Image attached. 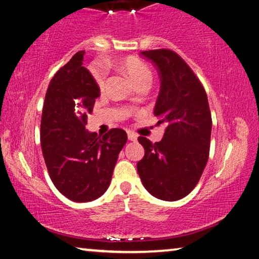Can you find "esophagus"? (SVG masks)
<instances>
[{
	"mask_svg": "<svg viewBox=\"0 0 259 259\" xmlns=\"http://www.w3.org/2000/svg\"><path fill=\"white\" fill-rule=\"evenodd\" d=\"M128 138H129V141L135 142V141H137V135L133 133V131H128Z\"/></svg>",
	"mask_w": 259,
	"mask_h": 259,
	"instance_id": "34e87169",
	"label": "esophagus"
}]
</instances>
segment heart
<instances>
[{"mask_svg": "<svg viewBox=\"0 0 259 259\" xmlns=\"http://www.w3.org/2000/svg\"><path fill=\"white\" fill-rule=\"evenodd\" d=\"M116 64L122 71H124L130 76V79L133 80L135 84L145 80H151V71H150V68L144 63H142L141 60H138L137 58L126 57L124 59L118 60ZM92 74L98 87L103 88V86H105V74H103L101 69L95 66L92 67Z\"/></svg>", "mask_w": 259, "mask_h": 259, "instance_id": "heart-1", "label": "heart"}]
</instances>
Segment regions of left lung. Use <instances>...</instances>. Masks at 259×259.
I'll list each match as a JSON object with an SVG mask.
<instances>
[{
  "instance_id": "left-lung-1",
  "label": "left lung",
  "mask_w": 259,
  "mask_h": 259,
  "mask_svg": "<svg viewBox=\"0 0 259 259\" xmlns=\"http://www.w3.org/2000/svg\"><path fill=\"white\" fill-rule=\"evenodd\" d=\"M160 76L154 116L165 123L164 137L152 143L138 137L145 150L137 171L150 194L176 201L199 183L209 156L211 115L206 91L191 67L168 49L143 51Z\"/></svg>"
}]
</instances>
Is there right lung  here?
<instances>
[{
  "instance_id": "obj_1",
  "label": "right lung",
  "mask_w": 259,
  "mask_h": 259,
  "mask_svg": "<svg viewBox=\"0 0 259 259\" xmlns=\"http://www.w3.org/2000/svg\"><path fill=\"white\" fill-rule=\"evenodd\" d=\"M79 51L50 81L40 122V145L50 178L61 194L75 202L101 196L109 187L126 133L105 136L86 130L100 88L82 66Z\"/></svg>"
}]
</instances>
